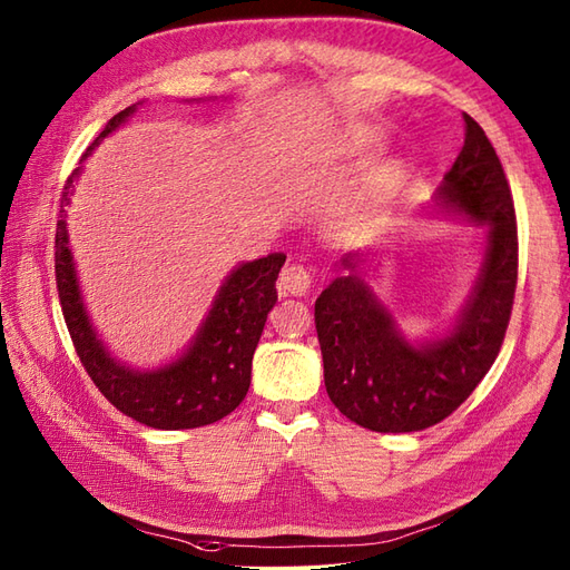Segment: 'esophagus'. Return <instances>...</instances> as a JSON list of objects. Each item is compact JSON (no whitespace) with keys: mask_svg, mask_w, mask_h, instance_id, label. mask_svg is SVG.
Instances as JSON below:
<instances>
[{"mask_svg":"<svg viewBox=\"0 0 570 570\" xmlns=\"http://www.w3.org/2000/svg\"><path fill=\"white\" fill-rule=\"evenodd\" d=\"M311 288V272L303 265H288L282 269L279 291L284 296H305Z\"/></svg>","mask_w":570,"mask_h":570,"instance_id":"1","label":"esophagus"}]
</instances>
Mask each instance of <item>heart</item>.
<instances>
[{"label": "heart", "mask_w": 570, "mask_h": 570, "mask_svg": "<svg viewBox=\"0 0 570 570\" xmlns=\"http://www.w3.org/2000/svg\"><path fill=\"white\" fill-rule=\"evenodd\" d=\"M386 178H394V167L386 169Z\"/></svg>", "instance_id": "obj_1"}]
</instances>
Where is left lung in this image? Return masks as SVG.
I'll return each mask as SVG.
<instances>
[{"mask_svg": "<svg viewBox=\"0 0 570 570\" xmlns=\"http://www.w3.org/2000/svg\"><path fill=\"white\" fill-rule=\"evenodd\" d=\"M422 209L482 229L475 279L444 330L403 334L367 282V250L341 257L346 274L315 301L327 394L372 432H420L449 417L490 372L509 327L518 279L513 198L492 142L468 114L463 150Z\"/></svg>", "mask_w": 570, "mask_h": 570, "instance_id": "8db88e82", "label": "left lung"}]
</instances>
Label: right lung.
Returning <instances> with one entry per match:
<instances>
[{
  "label": "right lung",
  "instance_id": "add662e5",
  "mask_svg": "<svg viewBox=\"0 0 570 570\" xmlns=\"http://www.w3.org/2000/svg\"><path fill=\"white\" fill-rule=\"evenodd\" d=\"M138 105L142 102L114 114L63 186L55 238L57 288L76 353L105 399L117 405L124 415L148 428L193 430L213 425L236 411L238 403L246 399L253 353L276 303V276L286 263V255L269 253L248 263H238L226 274L198 332L174 361L138 370L111 355L95 330L83 291H80L69 240L67 205H71L76 181L83 174V161L97 145L124 126L128 117H134Z\"/></svg>",
  "mask_w": 570,
  "mask_h": 570
}]
</instances>
